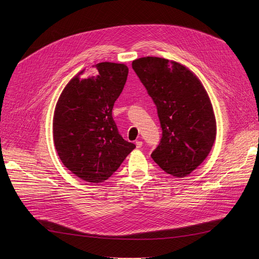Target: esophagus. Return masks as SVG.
<instances>
[{"instance_id": "esophagus-1", "label": "esophagus", "mask_w": 259, "mask_h": 259, "mask_svg": "<svg viewBox=\"0 0 259 259\" xmlns=\"http://www.w3.org/2000/svg\"><path fill=\"white\" fill-rule=\"evenodd\" d=\"M135 145H137V148H142V146H143V142H141V141H137V142H135Z\"/></svg>"}]
</instances>
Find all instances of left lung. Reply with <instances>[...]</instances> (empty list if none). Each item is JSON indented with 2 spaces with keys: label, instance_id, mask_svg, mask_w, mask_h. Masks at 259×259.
I'll return each mask as SVG.
<instances>
[{
  "label": "left lung",
  "instance_id": "left-lung-1",
  "mask_svg": "<svg viewBox=\"0 0 259 259\" xmlns=\"http://www.w3.org/2000/svg\"><path fill=\"white\" fill-rule=\"evenodd\" d=\"M132 68L152 98L162 137L151 157L176 178L195 170L210 153L216 120L209 95L197 76L184 65L146 57Z\"/></svg>",
  "mask_w": 259,
  "mask_h": 259
}]
</instances>
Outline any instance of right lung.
<instances>
[{"instance_id": "right-lung-1", "label": "right lung", "mask_w": 259, "mask_h": 259, "mask_svg": "<svg viewBox=\"0 0 259 259\" xmlns=\"http://www.w3.org/2000/svg\"><path fill=\"white\" fill-rule=\"evenodd\" d=\"M66 85L53 115V142L64 164L77 178L98 184L118 169L135 145L121 138L112 117L128 67L103 62Z\"/></svg>"}]
</instances>
